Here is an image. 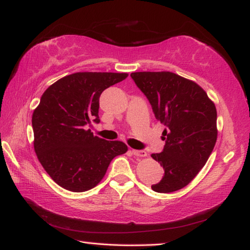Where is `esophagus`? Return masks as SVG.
<instances>
[{
    "mask_svg": "<svg viewBox=\"0 0 250 250\" xmlns=\"http://www.w3.org/2000/svg\"><path fill=\"white\" fill-rule=\"evenodd\" d=\"M132 153H133V155L139 156V157L146 156V152H145L144 149H132Z\"/></svg>",
    "mask_w": 250,
    "mask_h": 250,
    "instance_id": "1",
    "label": "esophagus"
}]
</instances>
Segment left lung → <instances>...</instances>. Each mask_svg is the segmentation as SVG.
<instances>
[{
	"label": "left lung",
	"instance_id": "1",
	"mask_svg": "<svg viewBox=\"0 0 250 250\" xmlns=\"http://www.w3.org/2000/svg\"><path fill=\"white\" fill-rule=\"evenodd\" d=\"M131 78L151 104L165 146L152 157L164 168L156 192L184 188L206 165L217 138L216 108L197 83L171 72H134Z\"/></svg>",
	"mask_w": 250,
	"mask_h": 250
}]
</instances>
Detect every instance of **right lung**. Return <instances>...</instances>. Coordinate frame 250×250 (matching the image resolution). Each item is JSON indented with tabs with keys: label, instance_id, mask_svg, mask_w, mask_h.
<instances>
[{
	"label": "right lung",
	"instance_id": "right-lung-1",
	"mask_svg": "<svg viewBox=\"0 0 250 250\" xmlns=\"http://www.w3.org/2000/svg\"><path fill=\"white\" fill-rule=\"evenodd\" d=\"M126 73L79 72L46 89L33 113L34 147L49 176L66 190L83 192L105 176L113 157L128 151L121 141L95 137L86 128L98 124L99 97Z\"/></svg>",
	"mask_w": 250,
	"mask_h": 250
}]
</instances>
